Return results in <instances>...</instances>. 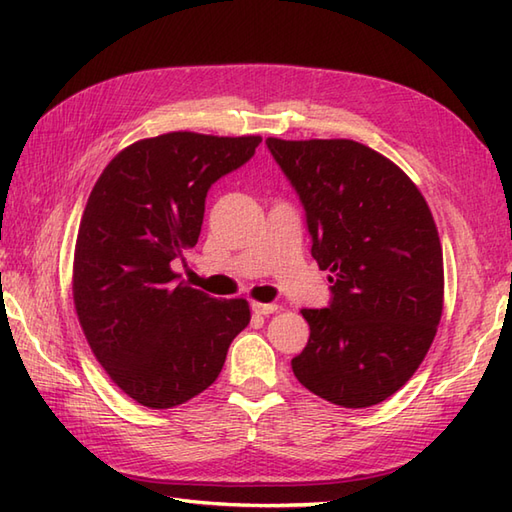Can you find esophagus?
I'll list each match as a JSON object with an SVG mask.
<instances>
[{
    "label": "esophagus",
    "instance_id": "obj_1",
    "mask_svg": "<svg viewBox=\"0 0 512 512\" xmlns=\"http://www.w3.org/2000/svg\"><path fill=\"white\" fill-rule=\"evenodd\" d=\"M253 312L255 314H264V317H268V314H275L279 310L277 303H259V301H253Z\"/></svg>",
    "mask_w": 512,
    "mask_h": 512
}]
</instances>
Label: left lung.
<instances>
[{
    "mask_svg": "<svg viewBox=\"0 0 512 512\" xmlns=\"http://www.w3.org/2000/svg\"><path fill=\"white\" fill-rule=\"evenodd\" d=\"M266 145L306 211L312 257L332 273L330 306L301 310L310 339L292 372L334 405H378L438 332L444 270L433 215L405 171L356 140Z\"/></svg>",
    "mask_w": 512,
    "mask_h": 512,
    "instance_id": "8db88e82",
    "label": "left lung"
}]
</instances>
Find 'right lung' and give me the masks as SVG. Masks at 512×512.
Instances as JSON below:
<instances>
[{"mask_svg":"<svg viewBox=\"0 0 512 512\" xmlns=\"http://www.w3.org/2000/svg\"><path fill=\"white\" fill-rule=\"evenodd\" d=\"M259 136L171 132L114 156L96 180L74 248V308L96 361L129 398L171 409L215 383L250 321L171 270L198 244L211 184L253 158Z\"/></svg>","mask_w":512,"mask_h":512,"instance_id":"add662e5","label":"right lung"}]
</instances>
